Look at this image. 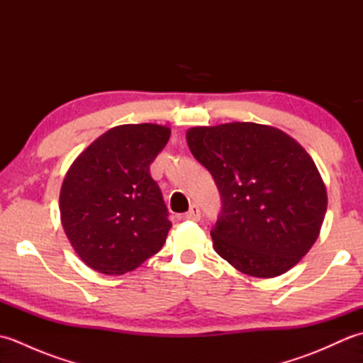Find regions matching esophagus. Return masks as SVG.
<instances>
[{
    "mask_svg": "<svg viewBox=\"0 0 363 363\" xmlns=\"http://www.w3.org/2000/svg\"><path fill=\"white\" fill-rule=\"evenodd\" d=\"M187 220H195L198 221L199 218H201V211H199V207L196 204H191L190 209L186 212V215H184Z\"/></svg>",
    "mask_w": 363,
    "mask_h": 363,
    "instance_id": "obj_1",
    "label": "esophagus"
}]
</instances>
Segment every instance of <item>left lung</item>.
Masks as SVG:
<instances>
[{
	"label": "left lung",
	"instance_id": "1",
	"mask_svg": "<svg viewBox=\"0 0 363 363\" xmlns=\"http://www.w3.org/2000/svg\"><path fill=\"white\" fill-rule=\"evenodd\" d=\"M187 143L221 195L213 250L238 272H289L318 238L328 195L312 157L295 138L257 123L187 130Z\"/></svg>",
	"mask_w": 363,
	"mask_h": 363
}]
</instances>
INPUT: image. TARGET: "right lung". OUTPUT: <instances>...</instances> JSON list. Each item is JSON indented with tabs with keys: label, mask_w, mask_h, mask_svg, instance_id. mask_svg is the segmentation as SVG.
<instances>
[{
	"label": "right lung",
	"mask_w": 363,
	"mask_h": 363,
	"mask_svg": "<svg viewBox=\"0 0 363 363\" xmlns=\"http://www.w3.org/2000/svg\"><path fill=\"white\" fill-rule=\"evenodd\" d=\"M169 134L168 126L152 123L115 126L68 168L60 221L76 254L95 272H133L164 246L172 223L150 165Z\"/></svg>",
	"instance_id": "obj_1"
}]
</instances>
